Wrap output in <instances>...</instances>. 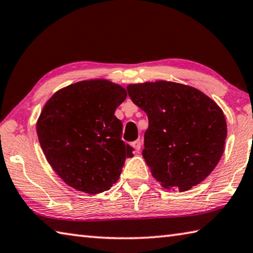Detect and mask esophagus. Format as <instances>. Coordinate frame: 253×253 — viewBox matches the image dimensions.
I'll use <instances>...</instances> for the list:
<instances>
[{
  "instance_id": "1",
  "label": "esophagus",
  "mask_w": 253,
  "mask_h": 253,
  "mask_svg": "<svg viewBox=\"0 0 253 253\" xmlns=\"http://www.w3.org/2000/svg\"><path fill=\"white\" fill-rule=\"evenodd\" d=\"M131 146L134 147L136 151H139V150H140V148H141V140H140V139H137V140H135V141L132 142V144H131Z\"/></svg>"
}]
</instances>
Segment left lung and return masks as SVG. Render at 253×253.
Returning <instances> with one entry per match:
<instances>
[{
    "label": "left lung",
    "instance_id": "1",
    "mask_svg": "<svg viewBox=\"0 0 253 253\" xmlns=\"http://www.w3.org/2000/svg\"><path fill=\"white\" fill-rule=\"evenodd\" d=\"M132 103L148 117L142 157L164 188L189 190L209 176L223 154L222 109L203 91L179 83L130 84Z\"/></svg>",
    "mask_w": 253,
    "mask_h": 253
}]
</instances>
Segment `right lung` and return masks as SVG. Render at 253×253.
I'll return each instance as SVG.
<instances>
[{"instance_id": "add662e5", "label": "right lung", "mask_w": 253, "mask_h": 253, "mask_svg": "<svg viewBox=\"0 0 253 253\" xmlns=\"http://www.w3.org/2000/svg\"><path fill=\"white\" fill-rule=\"evenodd\" d=\"M126 96L121 85L90 80L57 90L44 105L36 132L50 167L66 185L95 195L118 180L126 158L134 156L115 116Z\"/></svg>"}]
</instances>
